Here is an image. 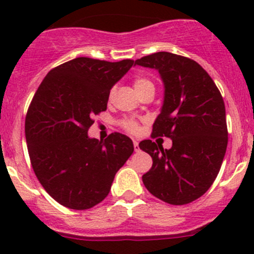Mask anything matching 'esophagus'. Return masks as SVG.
Masks as SVG:
<instances>
[{
	"label": "esophagus",
	"instance_id": "1",
	"mask_svg": "<svg viewBox=\"0 0 254 254\" xmlns=\"http://www.w3.org/2000/svg\"><path fill=\"white\" fill-rule=\"evenodd\" d=\"M134 148H135V151H139L140 150L139 142H137V140H134Z\"/></svg>",
	"mask_w": 254,
	"mask_h": 254
}]
</instances>
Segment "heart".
I'll use <instances>...</instances> for the list:
<instances>
[{
  "label": "heart",
  "mask_w": 254,
  "mask_h": 254,
  "mask_svg": "<svg viewBox=\"0 0 254 254\" xmlns=\"http://www.w3.org/2000/svg\"><path fill=\"white\" fill-rule=\"evenodd\" d=\"M150 86L153 87V83L150 81V79H147L145 77H137L134 81V87H135V89H136V92L140 91V89L145 88V87H150ZM123 125H124L125 129L130 132H136L137 129H139V127H137V123L134 122V120H125V122L123 123Z\"/></svg>",
  "instance_id": "1"
}]
</instances>
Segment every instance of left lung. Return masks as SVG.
<instances>
[{"label": "left lung", "instance_id": "obj_1", "mask_svg": "<svg viewBox=\"0 0 254 254\" xmlns=\"http://www.w3.org/2000/svg\"><path fill=\"white\" fill-rule=\"evenodd\" d=\"M135 65L155 68L165 87L161 113L152 136L172 140L170 150L143 140L139 147L152 157V167L142 176L152 195L172 205L200 198L211 187L227 147L225 103L207 72L184 56L151 54Z\"/></svg>", "mask_w": 254, "mask_h": 254}]
</instances>
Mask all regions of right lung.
I'll return each instance as SVG.
<instances>
[{
    "label": "right lung",
    "mask_w": 254,
    "mask_h": 254,
    "mask_svg": "<svg viewBox=\"0 0 254 254\" xmlns=\"http://www.w3.org/2000/svg\"><path fill=\"white\" fill-rule=\"evenodd\" d=\"M134 65L76 58L45 76L25 117V140L35 176L51 198L84 210L111 191L115 173L134 152L127 135L88 136L94 117L107 109L112 87Z\"/></svg>",
    "instance_id": "obj_1"
}]
</instances>
